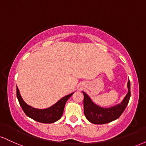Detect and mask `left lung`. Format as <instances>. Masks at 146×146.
I'll list each match as a JSON object with an SVG mask.
<instances>
[{"instance_id":"obj_1","label":"left lung","mask_w":146,"mask_h":146,"mask_svg":"<svg viewBox=\"0 0 146 146\" xmlns=\"http://www.w3.org/2000/svg\"><path fill=\"white\" fill-rule=\"evenodd\" d=\"M128 93L119 104L111 108H104L95 105L86 93L84 94V113L87 119L95 124H104L117 119L121 116L128 104L130 98V83L128 82Z\"/></svg>"}]
</instances>
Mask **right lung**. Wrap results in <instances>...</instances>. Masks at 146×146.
Returning a JSON list of instances; mask_svg holds the SVG:
<instances>
[{"label":"right lung","instance_id":"1","mask_svg":"<svg viewBox=\"0 0 146 146\" xmlns=\"http://www.w3.org/2000/svg\"><path fill=\"white\" fill-rule=\"evenodd\" d=\"M73 94V93L64 97L57 102L56 104L52 106L50 108L40 110L36 109L27 104L21 98L18 88L16 87V95H17L18 100L25 113L35 121L44 123H53L61 118L66 102Z\"/></svg>","mask_w":146,"mask_h":146}]
</instances>
